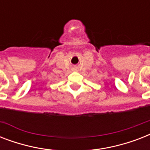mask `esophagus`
<instances>
[{"instance_id":"1","label":"esophagus","mask_w":150,"mask_h":150,"mask_svg":"<svg viewBox=\"0 0 150 150\" xmlns=\"http://www.w3.org/2000/svg\"><path fill=\"white\" fill-rule=\"evenodd\" d=\"M73 70H77V68H73Z\"/></svg>"}]
</instances>
